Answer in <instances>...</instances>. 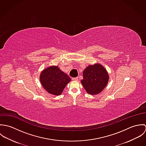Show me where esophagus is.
Masks as SVG:
<instances>
[{
	"label": "esophagus",
	"mask_w": 146,
	"mask_h": 146,
	"mask_svg": "<svg viewBox=\"0 0 146 146\" xmlns=\"http://www.w3.org/2000/svg\"><path fill=\"white\" fill-rule=\"evenodd\" d=\"M78 78H72V80H74V81H78Z\"/></svg>",
	"instance_id": "34e87169"
}]
</instances>
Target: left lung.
I'll return each instance as SVG.
<instances>
[{"label":"left lung","instance_id":"1","mask_svg":"<svg viewBox=\"0 0 146 146\" xmlns=\"http://www.w3.org/2000/svg\"><path fill=\"white\" fill-rule=\"evenodd\" d=\"M83 79L81 80L86 92L91 95L100 93L109 80V75L104 67L99 63L90 65L83 72Z\"/></svg>","mask_w":146,"mask_h":146}]
</instances>
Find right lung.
Segmentation results:
<instances>
[{
    "label": "right lung",
    "mask_w": 146,
    "mask_h": 146,
    "mask_svg": "<svg viewBox=\"0 0 146 146\" xmlns=\"http://www.w3.org/2000/svg\"><path fill=\"white\" fill-rule=\"evenodd\" d=\"M40 81L46 92L53 95L59 96L62 94L71 79L58 66H52L42 70L40 75Z\"/></svg>",
    "instance_id": "add662e5"
}]
</instances>
